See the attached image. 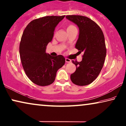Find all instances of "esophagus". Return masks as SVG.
I'll return each instance as SVG.
<instances>
[{"label":"esophagus","mask_w":126,"mask_h":126,"mask_svg":"<svg viewBox=\"0 0 126 126\" xmlns=\"http://www.w3.org/2000/svg\"><path fill=\"white\" fill-rule=\"evenodd\" d=\"M65 61H66V63H71V62H72V61H71V60L67 59V58H66V59H65Z\"/></svg>","instance_id":"34e87169"}]
</instances>
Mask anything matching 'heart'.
<instances>
[{
	"label": "heart",
	"mask_w": 126,
	"mask_h": 126,
	"mask_svg": "<svg viewBox=\"0 0 126 126\" xmlns=\"http://www.w3.org/2000/svg\"><path fill=\"white\" fill-rule=\"evenodd\" d=\"M74 28H76V27H74V25H73L72 24H69L68 26L67 27V29H66L67 32L69 31L72 30H73V29H74Z\"/></svg>",
	"instance_id": "heart-1"
}]
</instances>
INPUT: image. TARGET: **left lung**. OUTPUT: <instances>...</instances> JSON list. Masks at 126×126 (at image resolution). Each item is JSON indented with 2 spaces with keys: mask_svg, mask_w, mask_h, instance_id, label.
Returning <instances> with one entry per match:
<instances>
[{
  "mask_svg": "<svg viewBox=\"0 0 126 126\" xmlns=\"http://www.w3.org/2000/svg\"><path fill=\"white\" fill-rule=\"evenodd\" d=\"M66 18L79 28L76 48L78 52H83L81 62L72 61L76 70L70 75L71 81L78 86L89 85L97 78L105 63L106 48L103 33L97 24L86 16L67 15Z\"/></svg>",
  "mask_w": 126,
  "mask_h": 126,
  "instance_id": "left-lung-1",
  "label": "left lung"
}]
</instances>
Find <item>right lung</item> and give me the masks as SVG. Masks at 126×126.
Here are the masks:
<instances>
[{"instance_id": "obj_1", "label": "right lung", "mask_w": 126, "mask_h": 126, "mask_svg": "<svg viewBox=\"0 0 126 126\" xmlns=\"http://www.w3.org/2000/svg\"><path fill=\"white\" fill-rule=\"evenodd\" d=\"M65 16H47L34 19L23 32L19 46L21 63L29 79L39 86L52 84L57 70L65 64L63 56L54 57L45 52L56 27Z\"/></svg>"}]
</instances>
